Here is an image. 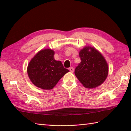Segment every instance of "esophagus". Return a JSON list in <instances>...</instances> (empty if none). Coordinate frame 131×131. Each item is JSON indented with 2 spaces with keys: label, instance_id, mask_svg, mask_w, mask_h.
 I'll use <instances>...</instances> for the list:
<instances>
[{
  "label": "esophagus",
  "instance_id": "34e87169",
  "mask_svg": "<svg viewBox=\"0 0 131 131\" xmlns=\"http://www.w3.org/2000/svg\"><path fill=\"white\" fill-rule=\"evenodd\" d=\"M69 70H70V72L73 73V72H74V68H73V67H71V68H69Z\"/></svg>",
  "mask_w": 131,
  "mask_h": 131
}]
</instances>
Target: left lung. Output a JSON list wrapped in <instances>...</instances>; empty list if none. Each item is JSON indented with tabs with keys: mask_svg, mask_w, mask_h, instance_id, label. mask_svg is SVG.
Segmentation results:
<instances>
[{
	"mask_svg": "<svg viewBox=\"0 0 131 131\" xmlns=\"http://www.w3.org/2000/svg\"><path fill=\"white\" fill-rule=\"evenodd\" d=\"M81 62L74 74L84 87L94 88L101 85L107 78L108 66L102 54L91 46H85L79 52Z\"/></svg>",
	"mask_w": 131,
	"mask_h": 131,
	"instance_id": "left-lung-1",
	"label": "left lung"
}]
</instances>
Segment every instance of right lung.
Listing matches in <instances>:
<instances>
[{
	"instance_id": "right-lung-1",
	"label": "right lung",
	"mask_w": 131,
	"mask_h": 131,
	"mask_svg": "<svg viewBox=\"0 0 131 131\" xmlns=\"http://www.w3.org/2000/svg\"><path fill=\"white\" fill-rule=\"evenodd\" d=\"M55 52L50 48L43 49L37 53L28 63V75L37 87L51 90L66 73L61 61L54 59Z\"/></svg>"
}]
</instances>
